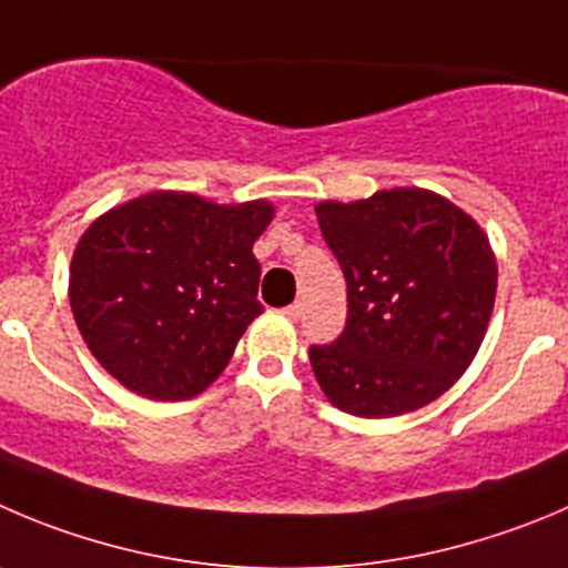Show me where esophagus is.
I'll return each mask as SVG.
<instances>
[{
	"instance_id": "obj_1",
	"label": "esophagus",
	"mask_w": 568,
	"mask_h": 568,
	"mask_svg": "<svg viewBox=\"0 0 568 568\" xmlns=\"http://www.w3.org/2000/svg\"><path fill=\"white\" fill-rule=\"evenodd\" d=\"M287 315L293 317V321H298L301 315H304V301H295V304L287 306Z\"/></svg>"
}]
</instances>
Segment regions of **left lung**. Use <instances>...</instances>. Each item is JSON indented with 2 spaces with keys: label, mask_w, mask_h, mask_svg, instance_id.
<instances>
[{
  "label": "left lung",
  "mask_w": 568,
  "mask_h": 568,
  "mask_svg": "<svg viewBox=\"0 0 568 568\" xmlns=\"http://www.w3.org/2000/svg\"><path fill=\"white\" fill-rule=\"evenodd\" d=\"M317 225L348 287L334 343L310 345L317 385L362 418L413 413L471 365L496 298V258L466 212L424 189L321 203Z\"/></svg>",
  "instance_id": "obj_1"
}]
</instances>
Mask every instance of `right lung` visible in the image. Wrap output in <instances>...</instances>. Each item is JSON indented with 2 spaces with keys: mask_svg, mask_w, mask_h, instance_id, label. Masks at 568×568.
Wrapping results in <instances>:
<instances>
[{
  "mask_svg": "<svg viewBox=\"0 0 568 568\" xmlns=\"http://www.w3.org/2000/svg\"><path fill=\"white\" fill-rule=\"evenodd\" d=\"M273 206L153 192L97 220L72 256L69 304L102 368L139 396L181 402L225 371L262 315L253 242Z\"/></svg>",
  "mask_w": 568,
  "mask_h": 568,
  "instance_id": "right-lung-1",
  "label": "right lung"
}]
</instances>
